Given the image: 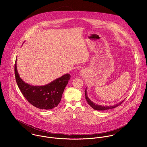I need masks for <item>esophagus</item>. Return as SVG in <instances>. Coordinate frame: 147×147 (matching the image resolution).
<instances>
[{
	"label": "esophagus",
	"instance_id": "1",
	"mask_svg": "<svg viewBox=\"0 0 147 147\" xmlns=\"http://www.w3.org/2000/svg\"><path fill=\"white\" fill-rule=\"evenodd\" d=\"M81 72V74H82V71H81V72Z\"/></svg>",
	"mask_w": 147,
	"mask_h": 147
}]
</instances>
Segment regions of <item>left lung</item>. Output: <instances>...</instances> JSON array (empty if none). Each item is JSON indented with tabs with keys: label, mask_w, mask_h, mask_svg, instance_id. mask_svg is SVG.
<instances>
[{
	"label": "left lung",
	"mask_w": 147,
	"mask_h": 147,
	"mask_svg": "<svg viewBox=\"0 0 147 147\" xmlns=\"http://www.w3.org/2000/svg\"><path fill=\"white\" fill-rule=\"evenodd\" d=\"M85 99L87 101V102L88 103V104L90 105L93 109L96 110H109V109H111L113 108H115L117 106H118L119 105H121L124 101H122L121 102H120L119 104H117L116 105H113V106H101V105H97V104H95L94 102H93L92 101H91L90 100V99L88 98V96H87V92H86V88L85 89Z\"/></svg>",
	"instance_id": "left-lung-1"
}]
</instances>
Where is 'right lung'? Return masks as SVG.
Wrapping results in <instances>:
<instances>
[{
    "label": "right lung",
    "instance_id": "right-lung-1",
    "mask_svg": "<svg viewBox=\"0 0 147 147\" xmlns=\"http://www.w3.org/2000/svg\"><path fill=\"white\" fill-rule=\"evenodd\" d=\"M16 60L15 64L16 81L26 100L40 109L49 110L57 107L61 100L64 88L71 78L70 75L65 74L44 86H33L25 83L20 78L17 70Z\"/></svg>",
    "mask_w": 147,
    "mask_h": 147
}]
</instances>
